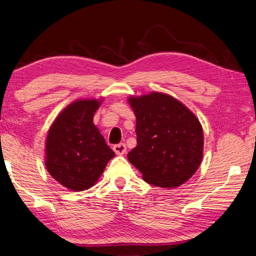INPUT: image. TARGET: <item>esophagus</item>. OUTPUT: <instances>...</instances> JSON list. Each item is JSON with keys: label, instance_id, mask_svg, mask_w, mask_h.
<instances>
[{"label": "esophagus", "instance_id": "esophagus-1", "mask_svg": "<svg viewBox=\"0 0 256 256\" xmlns=\"http://www.w3.org/2000/svg\"><path fill=\"white\" fill-rule=\"evenodd\" d=\"M113 150H114L116 156H124V154L126 153V150H127V148H126V144L120 143L118 145L113 146Z\"/></svg>", "mask_w": 256, "mask_h": 256}]
</instances>
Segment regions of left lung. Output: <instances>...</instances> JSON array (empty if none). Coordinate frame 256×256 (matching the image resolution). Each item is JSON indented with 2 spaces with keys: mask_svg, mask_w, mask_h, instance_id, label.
Here are the masks:
<instances>
[{
  "mask_svg": "<svg viewBox=\"0 0 256 256\" xmlns=\"http://www.w3.org/2000/svg\"><path fill=\"white\" fill-rule=\"evenodd\" d=\"M136 116L137 146L128 160L146 182L176 188L192 177L203 158V128L177 98L160 92L129 96Z\"/></svg>",
  "mask_w": 256,
  "mask_h": 256,
  "instance_id": "1",
  "label": "left lung"
}]
</instances>
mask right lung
<instances>
[{"mask_svg":"<svg viewBox=\"0 0 256 256\" xmlns=\"http://www.w3.org/2000/svg\"><path fill=\"white\" fill-rule=\"evenodd\" d=\"M103 98H79L58 113L45 140V166L72 192L93 187L116 156L93 122Z\"/></svg>","mask_w":256,"mask_h":256,"instance_id":"obj_1","label":"right lung"}]
</instances>
